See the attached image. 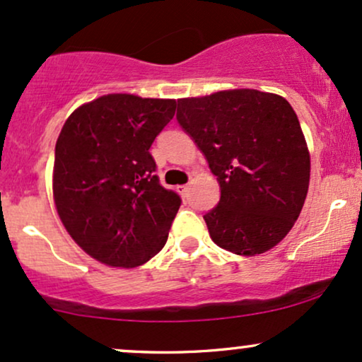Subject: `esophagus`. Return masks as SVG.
Masks as SVG:
<instances>
[{"mask_svg": "<svg viewBox=\"0 0 362 362\" xmlns=\"http://www.w3.org/2000/svg\"><path fill=\"white\" fill-rule=\"evenodd\" d=\"M177 191L182 194V197H188V191H189V185H182L177 186Z\"/></svg>", "mask_w": 362, "mask_h": 362, "instance_id": "34e87169", "label": "esophagus"}]
</instances>
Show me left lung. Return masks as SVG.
<instances>
[{"label":"left lung","mask_w":362,"mask_h":362,"mask_svg":"<svg viewBox=\"0 0 362 362\" xmlns=\"http://www.w3.org/2000/svg\"><path fill=\"white\" fill-rule=\"evenodd\" d=\"M177 123L206 157L220 202L203 215L211 240L239 256L273 249L298 218L310 182V154L286 100L230 89L177 100Z\"/></svg>","instance_id":"8db88e82"}]
</instances>
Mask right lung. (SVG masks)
Here are the masks:
<instances>
[{
	"instance_id": "obj_1",
	"label": "right lung",
	"mask_w": 362,
	"mask_h": 362,
	"mask_svg": "<svg viewBox=\"0 0 362 362\" xmlns=\"http://www.w3.org/2000/svg\"><path fill=\"white\" fill-rule=\"evenodd\" d=\"M174 100L106 95L64 123L54 160V202L84 252L113 267H137L168 240L180 194L156 176L148 148L173 120Z\"/></svg>"
}]
</instances>
